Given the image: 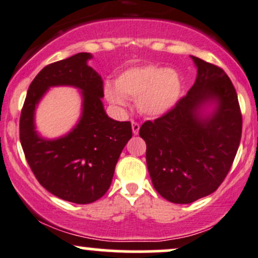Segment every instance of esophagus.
<instances>
[{
	"label": "esophagus",
	"mask_w": 258,
	"mask_h": 258,
	"mask_svg": "<svg viewBox=\"0 0 258 258\" xmlns=\"http://www.w3.org/2000/svg\"><path fill=\"white\" fill-rule=\"evenodd\" d=\"M132 129H133V133H134V135H138L139 134V130H140V124L137 123V121H133V123H132Z\"/></svg>",
	"instance_id": "esophagus-1"
}]
</instances>
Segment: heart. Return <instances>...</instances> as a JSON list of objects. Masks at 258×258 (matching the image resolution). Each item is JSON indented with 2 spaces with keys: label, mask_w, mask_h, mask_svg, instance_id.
<instances>
[{
  "label": "heart",
  "mask_w": 258,
  "mask_h": 258,
  "mask_svg": "<svg viewBox=\"0 0 258 258\" xmlns=\"http://www.w3.org/2000/svg\"><path fill=\"white\" fill-rule=\"evenodd\" d=\"M183 80L175 69L158 66L134 67L123 72L114 86L107 84L105 95L113 106L123 107L125 97L137 100L138 109L147 117H160L176 105Z\"/></svg>",
  "instance_id": "heart-1"
}]
</instances>
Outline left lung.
Segmentation results:
<instances>
[{
  "label": "left lung",
  "instance_id": "left-lung-1",
  "mask_svg": "<svg viewBox=\"0 0 258 258\" xmlns=\"http://www.w3.org/2000/svg\"><path fill=\"white\" fill-rule=\"evenodd\" d=\"M191 57L198 67L191 89L139 132L146 143L153 187L173 204H191L215 192L230 170L241 139V111L229 77L218 66ZM210 102L216 103L215 109L202 116L201 108Z\"/></svg>",
  "mask_w": 258,
  "mask_h": 258
}]
</instances>
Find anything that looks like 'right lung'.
Returning a JSON list of instances; mask_svg holds the SVG:
<instances>
[{"instance_id":"add662e5","label":"right lung","mask_w":258,"mask_h":258,"mask_svg":"<svg viewBox=\"0 0 258 258\" xmlns=\"http://www.w3.org/2000/svg\"><path fill=\"white\" fill-rule=\"evenodd\" d=\"M82 52L51 63L29 86L19 121V139L29 167L40 184L57 198L85 205L109 189L121 150L133 135L130 121H117L103 109V82ZM71 85L83 94V114L63 138L45 141L35 132L33 112L51 86Z\"/></svg>"}]
</instances>
